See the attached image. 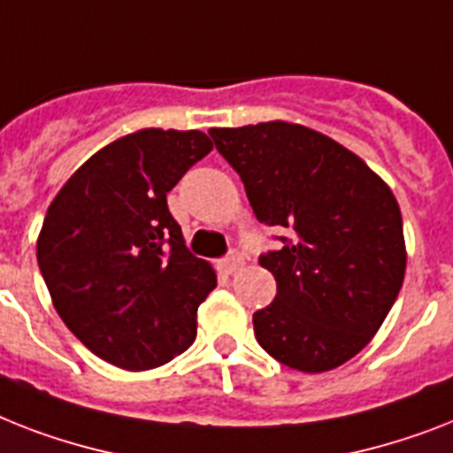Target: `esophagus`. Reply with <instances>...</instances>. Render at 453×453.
<instances>
[{
    "label": "esophagus",
    "instance_id": "1",
    "mask_svg": "<svg viewBox=\"0 0 453 453\" xmlns=\"http://www.w3.org/2000/svg\"><path fill=\"white\" fill-rule=\"evenodd\" d=\"M242 265H244V258L237 251H233L227 258L220 260V270L226 272V274H234L237 270H242Z\"/></svg>",
    "mask_w": 453,
    "mask_h": 453
}]
</instances>
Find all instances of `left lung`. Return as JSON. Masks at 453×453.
I'll use <instances>...</instances> for the list:
<instances>
[{
  "label": "left lung",
  "mask_w": 453,
  "mask_h": 453,
  "mask_svg": "<svg viewBox=\"0 0 453 453\" xmlns=\"http://www.w3.org/2000/svg\"><path fill=\"white\" fill-rule=\"evenodd\" d=\"M253 214L286 230L260 256L277 297L253 314L260 347L300 372L354 358L384 323L405 279L403 216L391 188L356 153L304 125L211 127Z\"/></svg>",
  "instance_id": "left-lung-1"
}]
</instances>
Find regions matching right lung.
Wrapping results in <instances>:
<instances>
[{
    "instance_id": "right-lung-1",
    "label": "right lung",
    "mask_w": 453,
    "mask_h": 453,
    "mask_svg": "<svg viewBox=\"0 0 453 453\" xmlns=\"http://www.w3.org/2000/svg\"><path fill=\"white\" fill-rule=\"evenodd\" d=\"M214 149L200 130L132 132L97 150L55 195L39 270L69 330L123 370L183 354L216 272L186 249L167 193Z\"/></svg>"
}]
</instances>
